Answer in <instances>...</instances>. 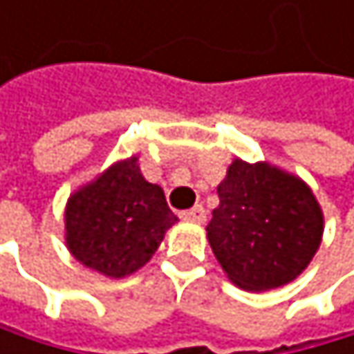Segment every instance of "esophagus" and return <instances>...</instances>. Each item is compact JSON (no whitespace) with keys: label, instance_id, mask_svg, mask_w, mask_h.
<instances>
[{"label":"esophagus","instance_id":"obj_1","mask_svg":"<svg viewBox=\"0 0 354 354\" xmlns=\"http://www.w3.org/2000/svg\"><path fill=\"white\" fill-rule=\"evenodd\" d=\"M180 218H185V221H193V223H203L206 221V210H203V206H193L191 210H185V212H180Z\"/></svg>","mask_w":354,"mask_h":354}]
</instances>
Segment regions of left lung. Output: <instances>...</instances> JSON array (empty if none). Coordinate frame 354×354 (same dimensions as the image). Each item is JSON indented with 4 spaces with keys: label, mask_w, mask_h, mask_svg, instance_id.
<instances>
[{
    "label": "left lung",
    "mask_w": 354,
    "mask_h": 354,
    "mask_svg": "<svg viewBox=\"0 0 354 354\" xmlns=\"http://www.w3.org/2000/svg\"><path fill=\"white\" fill-rule=\"evenodd\" d=\"M208 223L212 252L244 291H268L297 278L321 246L323 212L295 176L236 159L218 185Z\"/></svg>",
    "instance_id": "8db88e82"
}]
</instances>
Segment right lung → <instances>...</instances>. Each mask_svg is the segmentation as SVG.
<instances>
[{
    "label": "right lung",
    "mask_w": 354,
    "mask_h": 354,
    "mask_svg": "<svg viewBox=\"0 0 354 354\" xmlns=\"http://www.w3.org/2000/svg\"><path fill=\"white\" fill-rule=\"evenodd\" d=\"M138 157L120 161L70 197L65 240L80 263L110 278L140 270L178 221L159 185L144 180Z\"/></svg>",
    "instance_id": "1"
}]
</instances>
